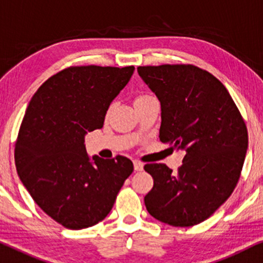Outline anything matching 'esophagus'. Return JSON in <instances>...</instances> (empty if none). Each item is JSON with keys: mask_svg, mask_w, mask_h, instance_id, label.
Listing matches in <instances>:
<instances>
[{"mask_svg": "<svg viewBox=\"0 0 263 263\" xmlns=\"http://www.w3.org/2000/svg\"><path fill=\"white\" fill-rule=\"evenodd\" d=\"M143 166H144V164H143V163L141 162V161H137V160L134 161L135 171H142V170H143Z\"/></svg>", "mask_w": 263, "mask_h": 263, "instance_id": "obj_1", "label": "esophagus"}]
</instances>
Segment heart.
<instances>
[{
  "label": "heart",
  "instance_id": "obj_1",
  "mask_svg": "<svg viewBox=\"0 0 263 263\" xmlns=\"http://www.w3.org/2000/svg\"><path fill=\"white\" fill-rule=\"evenodd\" d=\"M149 97H152V96H149V95H141V96H138L137 99H136V102H137V101H142V100L149 99Z\"/></svg>",
  "mask_w": 263,
  "mask_h": 263
}]
</instances>
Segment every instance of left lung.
<instances>
[{"label": "left lung", "mask_w": 263, "mask_h": 263, "mask_svg": "<svg viewBox=\"0 0 263 263\" xmlns=\"http://www.w3.org/2000/svg\"><path fill=\"white\" fill-rule=\"evenodd\" d=\"M138 74L161 103L160 141L185 150L173 172L164 163L144 166L154 186L146 211L176 227L208 219L232 194L248 149V131L223 84L194 65L139 66Z\"/></svg>", "instance_id": "8db88e82"}]
</instances>
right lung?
<instances>
[{
    "instance_id": "obj_1",
    "label": "right lung",
    "mask_w": 263,
    "mask_h": 263,
    "mask_svg": "<svg viewBox=\"0 0 263 263\" xmlns=\"http://www.w3.org/2000/svg\"><path fill=\"white\" fill-rule=\"evenodd\" d=\"M134 66H72L50 77L31 99L15 142L17 176L38 207L66 229L82 230L106 218L134 172L127 157L93 156L84 138L102 128L111 101Z\"/></svg>"
}]
</instances>
